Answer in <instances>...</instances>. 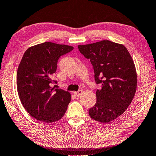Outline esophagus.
<instances>
[{"instance_id":"esophagus-1","label":"esophagus","mask_w":156,"mask_h":156,"mask_svg":"<svg viewBox=\"0 0 156 156\" xmlns=\"http://www.w3.org/2000/svg\"><path fill=\"white\" fill-rule=\"evenodd\" d=\"M82 93V90H78V92H74V95L76 96V97H78V96H80Z\"/></svg>"}]
</instances>
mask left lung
<instances>
[{"label": "left lung", "instance_id": "left-lung-1", "mask_svg": "<svg viewBox=\"0 0 156 156\" xmlns=\"http://www.w3.org/2000/svg\"><path fill=\"white\" fill-rule=\"evenodd\" d=\"M78 48L90 61L95 82L101 86L89 115L100 122L114 120L126 110L135 96L137 75L132 57L124 45L110 41L79 45Z\"/></svg>", "mask_w": 156, "mask_h": 156}]
</instances>
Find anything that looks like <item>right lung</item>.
Returning <instances> with one entry per match:
<instances>
[{"label": "right lung", "instance_id": "right-lung-1", "mask_svg": "<svg viewBox=\"0 0 156 156\" xmlns=\"http://www.w3.org/2000/svg\"><path fill=\"white\" fill-rule=\"evenodd\" d=\"M73 49V46L46 42L24 52L17 70L18 94L25 110L37 120L56 122L66 112L70 94L52 88L57 80L52 77L60 57Z\"/></svg>", "mask_w": 156, "mask_h": 156}]
</instances>
